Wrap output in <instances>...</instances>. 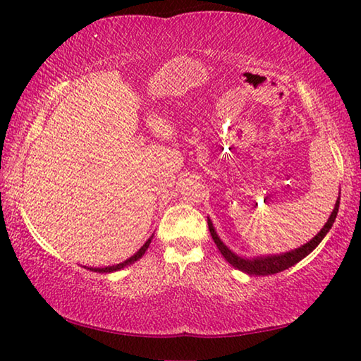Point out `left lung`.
Masks as SVG:
<instances>
[{
    "instance_id": "1",
    "label": "left lung",
    "mask_w": 361,
    "mask_h": 361,
    "mask_svg": "<svg viewBox=\"0 0 361 361\" xmlns=\"http://www.w3.org/2000/svg\"><path fill=\"white\" fill-rule=\"evenodd\" d=\"M339 199L341 197H338V200H336L334 209L331 212V215H329L328 221L320 229L319 234H317L315 237H312V240H309L307 243H304V245H301L299 248L291 250V252L280 253V255L253 256V258H245V256H239L237 253L232 252V250H229V247L224 245V242L219 239L215 228H213L212 219L209 218V219H207V221H209V229H210L212 239L215 240L218 250H219V252H221V255L224 256V259L228 261L232 267L239 269V271L248 274V276H271V274L282 272V271H285V269L295 266L296 262L304 259L305 256H307L309 253H312L314 250L319 247V243L323 239H325V235L328 234L329 229H331L333 223H334L336 215H338Z\"/></svg>"
}]
</instances>
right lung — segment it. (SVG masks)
<instances>
[{
	"label": "right lung",
	"mask_w": 361,
	"mask_h": 361,
	"mask_svg": "<svg viewBox=\"0 0 361 361\" xmlns=\"http://www.w3.org/2000/svg\"><path fill=\"white\" fill-rule=\"evenodd\" d=\"M152 237H154V234H152V235L149 237V239L145 242V245H143L142 248H140L135 255L130 256L129 259H126V261L119 262V264H116V266H106V267H87V269H90V271H94V272H102V274H109V272L121 271V269H124V267H127V266H130V264H133V262H135V261H138L140 258H142V256L145 255L146 250H148L149 243H151V240H152ZM84 267H85V266H84Z\"/></svg>",
	"instance_id": "obj_1"
}]
</instances>
